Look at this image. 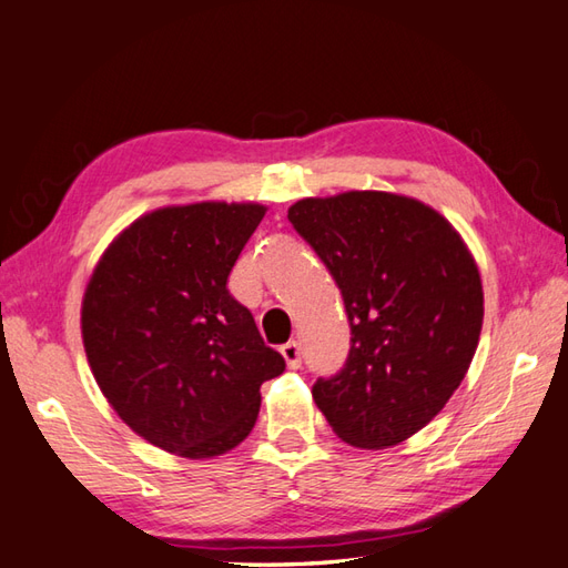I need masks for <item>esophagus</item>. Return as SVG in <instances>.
<instances>
[{
    "label": "esophagus",
    "mask_w": 568,
    "mask_h": 568,
    "mask_svg": "<svg viewBox=\"0 0 568 568\" xmlns=\"http://www.w3.org/2000/svg\"><path fill=\"white\" fill-rule=\"evenodd\" d=\"M281 354L285 357V362H287V366H291V369H297V366H300V344L295 339L285 342L281 347Z\"/></svg>",
    "instance_id": "1"
}]
</instances>
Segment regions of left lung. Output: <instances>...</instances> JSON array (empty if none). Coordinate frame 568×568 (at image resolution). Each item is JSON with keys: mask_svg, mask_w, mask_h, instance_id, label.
<instances>
[{"mask_svg": "<svg viewBox=\"0 0 568 568\" xmlns=\"http://www.w3.org/2000/svg\"><path fill=\"white\" fill-rule=\"evenodd\" d=\"M344 300L352 339L313 398L337 436L388 448L448 404L483 329V283L446 219L416 199L347 192L287 211Z\"/></svg>", "mask_w": 568, "mask_h": 568, "instance_id": "left-lung-1", "label": "left lung"}]
</instances>
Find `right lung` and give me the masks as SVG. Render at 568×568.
<instances>
[{"label":"right lung","mask_w":568,"mask_h":568,"mask_svg":"<svg viewBox=\"0 0 568 568\" xmlns=\"http://www.w3.org/2000/svg\"><path fill=\"white\" fill-rule=\"evenodd\" d=\"M265 216L258 204L166 206L110 243L83 297L100 392L144 440L184 458L248 436L261 384L285 372L229 275Z\"/></svg>","instance_id":"right-lung-1"}]
</instances>
